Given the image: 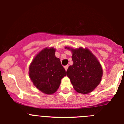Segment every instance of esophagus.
Listing matches in <instances>:
<instances>
[{
  "label": "esophagus",
  "instance_id": "esophagus-1",
  "mask_svg": "<svg viewBox=\"0 0 124 124\" xmlns=\"http://www.w3.org/2000/svg\"><path fill=\"white\" fill-rule=\"evenodd\" d=\"M68 65H66V66H65V67H64V68H65V70L66 71H67V69H68Z\"/></svg>",
  "mask_w": 124,
  "mask_h": 124
}]
</instances>
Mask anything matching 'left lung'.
Listing matches in <instances>:
<instances>
[{
    "label": "left lung",
    "mask_w": 124,
    "mask_h": 124,
    "mask_svg": "<svg viewBox=\"0 0 124 124\" xmlns=\"http://www.w3.org/2000/svg\"><path fill=\"white\" fill-rule=\"evenodd\" d=\"M72 53L73 65L67 71L74 89L77 92L87 94L93 91L101 82L103 74L102 67L87 48L65 47Z\"/></svg>",
    "instance_id": "1"
}]
</instances>
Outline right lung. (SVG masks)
Wrapping results in <instances>:
<instances>
[{
	"mask_svg": "<svg viewBox=\"0 0 124 124\" xmlns=\"http://www.w3.org/2000/svg\"><path fill=\"white\" fill-rule=\"evenodd\" d=\"M54 47H46L38 52L29 65V76L34 86L45 94L57 91L66 71L55 56Z\"/></svg>",
	"mask_w": 124,
	"mask_h": 124,
	"instance_id": "add662e5",
	"label": "right lung"
}]
</instances>
